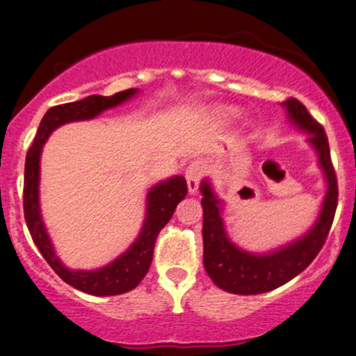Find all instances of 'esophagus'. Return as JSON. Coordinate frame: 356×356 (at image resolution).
Returning a JSON list of instances; mask_svg holds the SVG:
<instances>
[{
	"mask_svg": "<svg viewBox=\"0 0 356 356\" xmlns=\"http://www.w3.org/2000/svg\"><path fill=\"white\" fill-rule=\"evenodd\" d=\"M204 175V164L202 162L195 161L191 162L189 167L186 170V179H187V189H189V194H195L197 189H199V184L202 181Z\"/></svg>",
	"mask_w": 356,
	"mask_h": 356,
	"instance_id": "esophagus-1",
	"label": "esophagus"
}]
</instances>
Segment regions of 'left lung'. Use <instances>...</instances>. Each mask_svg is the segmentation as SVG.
<instances>
[{
	"instance_id": "left-lung-1",
	"label": "left lung",
	"mask_w": 356,
	"mask_h": 356,
	"mask_svg": "<svg viewBox=\"0 0 356 356\" xmlns=\"http://www.w3.org/2000/svg\"><path fill=\"white\" fill-rule=\"evenodd\" d=\"M282 106L286 109L290 122L307 132V140L318 156V164L327 181L322 209L315 224L300 238L267 254H252L230 241L222 219V200L216 195L211 182L207 179L202 181L204 267L213 284L225 292L237 295L265 293L292 280L305 270L322 250L335 217L338 186L335 169L330 159L327 134L298 99L290 97L282 102Z\"/></svg>"
}]
</instances>
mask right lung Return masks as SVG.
Returning a JSON list of instances; mask_svg holds the SVG:
<instances>
[{"label": "right lung", "instance_id": "right-lung-1", "mask_svg": "<svg viewBox=\"0 0 356 356\" xmlns=\"http://www.w3.org/2000/svg\"><path fill=\"white\" fill-rule=\"evenodd\" d=\"M139 89H126V91L115 92L114 96H99L92 94L86 99L59 104L48 109L44 118L41 119L40 129L34 137V143L26 154V165H24V189H23V205L24 219L31 234L33 242L40 248L41 255L51 268L81 292L96 295V297H109V295L126 293L136 289L140 280L145 277L152 262L154 245L156 238L167 222L170 220L172 213L184 197L187 195V182L182 175L162 181L147 192V205H145L144 225L137 235L136 242L119 255L118 259L96 270H70L59 257L56 255L53 243L48 232H46L44 222L41 217L40 209V159L42 145L48 139L51 132L59 126L72 121H86L99 115L102 111L115 108L124 101L131 99Z\"/></svg>", "mask_w": 356, "mask_h": 356}]
</instances>
